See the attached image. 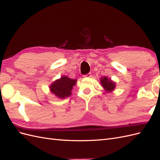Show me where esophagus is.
<instances>
[{
	"instance_id": "1",
	"label": "esophagus",
	"mask_w": 160,
	"mask_h": 160,
	"mask_svg": "<svg viewBox=\"0 0 160 160\" xmlns=\"http://www.w3.org/2000/svg\"><path fill=\"white\" fill-rule=\"evenodd\" d=\"M84 77H85V78H91V73H89L88 74L84 75Z\"/></svg>"
}]
</instances>
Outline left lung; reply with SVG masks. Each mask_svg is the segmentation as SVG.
<instances>
[{"label":"left lung","instance_id":"8db88e82","mask_svg":"<svg viewBox=\"0 0 160 160\" xmlns=\"http://www.w3.org/2000/svg\"><path fill=\"white\" fill-rule=\"evenodd\" d=\"M100 81L102 87L108 93L112 92L115 89V87H116V83L113 82L111 78H108L107 77H102L100 79Z\"/></svg>","mask_w":160,"mask_h":160}]
</instances>
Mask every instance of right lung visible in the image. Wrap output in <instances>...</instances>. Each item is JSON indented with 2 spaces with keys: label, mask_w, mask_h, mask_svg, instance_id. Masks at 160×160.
I'll use <instances>...</instances> for the list:
<instances>
[{
  "label": "right lung",
  "mask_w": 160,
  "mask_h": 160,
  "mask_svg": "<svg viewBox=\"0 0 160 160\" xmlns=\"http://www.w3.org/2000/svg\"><path fill=\"white\" fill-rule=\"evenodd\" d=\"M76 82V79H71L66 76H62L50 84L49 89L59 99H64L71 96V91Z\"/></svg>",
  "instance_id": "add662e5"
}]
</instances>
